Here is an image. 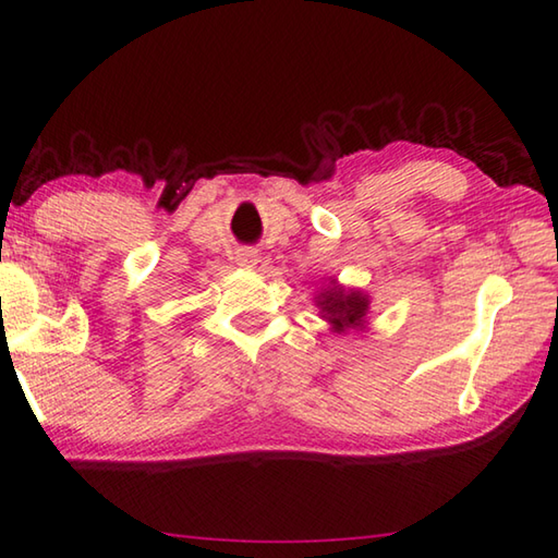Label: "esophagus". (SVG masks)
I'll return each mask as SVG.
<instances>
[{
	"instance_id": "esophagus-1",
	"label": "esophagus",
	"mask_w": 558,
	"mask_h": 558,
	"mask_svg": "<svg viewBox=\"0 0 558 558\" xmlns=\"http://www.w3.org/2000/svg\"><path fill=\"white\" fill-rule=\"evenodd\" d=\"M234 264H238V267H242V269H252L254 264L259 262V254H257V250H252V247H240V250H234Z\"/></svg>"
}]
</instances>
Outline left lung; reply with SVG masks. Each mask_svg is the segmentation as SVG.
I'll list each match as a JSON object with an SVG mask.
<instances>
[{"label":"left lung","mask_w":558,"mask_h":558,"mask_svg":"<svg viewBox=\"0 0 558 558\" xmlns=\"http://www.w3.org/2000/svg\"><path fill=\"white\" fill-rule=\"evenodd\" d=\"M316 308L318 316L330 324L333 333H348V330H357L363 333L367 328V314H369V296L363 289L343 287L338 279L330 277L328 284L318 289L316 294Z\"/></svg>","instance_id":"obj_1"}]
</instances>
